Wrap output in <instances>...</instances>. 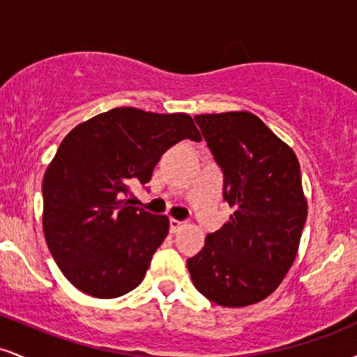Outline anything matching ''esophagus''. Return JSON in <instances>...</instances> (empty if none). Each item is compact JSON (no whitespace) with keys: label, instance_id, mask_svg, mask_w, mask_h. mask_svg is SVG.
<instances>
[{"label":"esophagus","instance_id":"obj_1","mask_svg":"<svg viewBox=\"0 0 357 357\" xmlns=\"http://www.w3.org/2000/svg\"><path fill=\"white\" fill-rule=\"evenodd\" d=\"M183 221H179V220H174V218H171L169 220V230H171V233H176L179 230V228L183 227Z\"/></svg>","mask_w":357,"mask_h":357}]
</instances>
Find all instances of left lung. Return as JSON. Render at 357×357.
<instances>
[{"label": "left lung", "mask_w": 357, "mask_h": 357, "mask_svg": "<svg viewBox=\"0 0 357 357\" xmlns=\"http://www.w3.org/2000/svg\"><path fill=\"white\" fill-rule=\"evenodd\" d=\"M196 124L223 171L230 221L188 258L208 301L245 307L267 298L296 260L307 218L297 155L250 112L199 114Z\"/></svg>", "instance_id": "left-lung-1"}]
</instances>
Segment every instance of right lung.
I'll return each instance as SVG.
<instances>
[{"instance_id": "1", "label": "right lung", "mask_w": 357, "mask_h": 357, "mask_svg": "<svg viewBox=\"0 0 357 357\" xmlns=\"http://www.w3.org/2000/svg\"><path fill=\"white\" fill-rule=\"evenodd\" d=\"M183 139L202 141L188 114L134 107L99 114L65 136L43 176V233L73 287L114 298L141 284L169 220L127 196Z\"/></svg>"}]
</instances>
